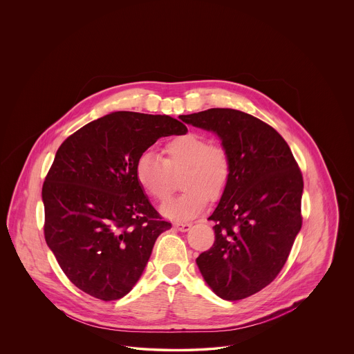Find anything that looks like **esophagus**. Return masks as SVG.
<instances>
[{
	"mask_svg": "<svg viewBox=\"0 0 354 354\" xmlns=\"http://www.w3.org/2000/svg\"><path fill=\"white\" fill-rule=\"evenodd\" d=\"M174 227L180 231V232H187L190 228H192V224L190 223H175Z\"/></svg>",
	"mask_w": 354,
	"mask_h": 354,
	"instance_id": "34e87169",
	"label": "esophagus"
}]
</instances>
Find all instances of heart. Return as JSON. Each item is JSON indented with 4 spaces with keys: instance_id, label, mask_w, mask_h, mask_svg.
I'll return each mask as SVG.
<instances>
[{
    "instance_id": "b5f03b06",
    "label": "heart",
    "mask_w": 354,
    "mask_h": 354,
    "mask_svg": "<svg viewBox=\"0 0 354 354\" xmlns=\"http://www.w3.org/2000/svg\"><path fill=\"white\" fill-rule=\"evenodd\" d=\"M165 158L153 151L142 152L134 165L136 179L153 198L165 199L172 190V174H180L186 190L161 205V213L172 220H190L207 205L210 196H218L231 176L227 151L210 145L209 140L187 133L174 137L164 145Z\"/></svg>"
}]
</instances>
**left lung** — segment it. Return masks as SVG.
<instances>
[{
    "label": "left lung",
    "mask_w": 354,
    "mask_h": 354,
    "mask_svg": "<svg viewBox=\"0 0 354 354\" xmlns=\"http://www.w3.org/2000/svg\"><path fill=\"white\" fill-rule=\"evenodd\" d=\"M180 119L214 133L231 161L230 182L209 217L216 240L196 266L218 297L245 299L281 272L301 230V172L285 140L261 119L232 109Z\"/></svg>",
    "instance_id": "1"
}]
</instances>
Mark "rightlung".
Segmentation results:
<instances>
[{
  "instance_id": "obj_1",
  "label": "right lung",
  "mask_w": 354,
  "mask_h": 354,
  "mask_svg": "<svg viewBox=\"0 0 354 354\" xmlns=\"http://www.w3.org/2000/svg\"><path fill=\"white\" fill-rule=\"evenodd\" d=\"M187 127L168 115L115 111L82 126L58 148L46 176L44 237L82 292L118 300L137 283L155 241L171 228L136 179L137 158Z\"/></svg>"
}]
</instances>
